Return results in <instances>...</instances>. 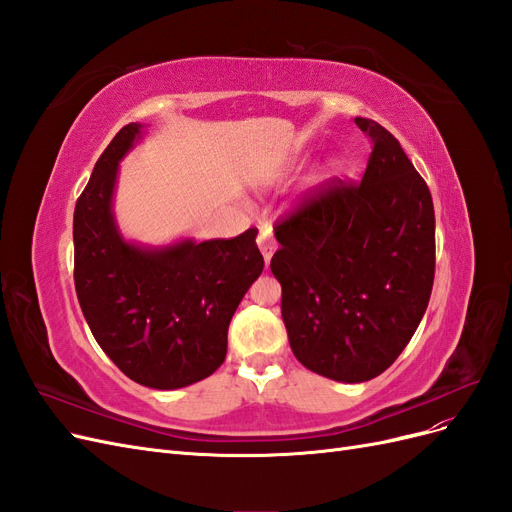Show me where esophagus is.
<instances>
[{
    "label": "esophagus",
    "instance_id": "34e87169",
    "mask_svg": "<svg viewBox=\"0 0 512 512\" xmlns=\"http://www.w3.org/2000/svg\"><path fill=\"white\" fill-rule=\"evenodd\" d=\"M271 230H273L271 224H262V226L258 228V237H256V243H258V247H260L262 256H265L267 265H269V260H271L273 252H275V239H273V232H271Z\"/></svg>",
    "mask_w": 512,
    "mask_h": 512
}]
</instances>
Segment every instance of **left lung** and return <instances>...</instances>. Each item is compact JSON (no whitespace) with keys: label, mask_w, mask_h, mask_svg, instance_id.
Returning <instances> with one entry per match:
<instances>
[{"label":"left lung","mask_w":512,"mask_h":512,"mask_svg":"<svg viewBox=\"0 0 512 512\" xmlns=\"http://www.w3.org/2000/svg\"><path fill=\"white\" fill-rule=\"evenodd\" d=\"M374 143L361 181H324L275 224L271 271L294 356L314 374L365 382L389 369L421 322L436 273V215L397 138Z\"/></svg>","instance_id":"obj_1"}]
</instances>
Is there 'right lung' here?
Segmentation results:
<instances>
[{
    "instance_id": "1",
    "label": "right lung",
    "mask_w": 512,
    "mask_h": 512,
    "mask_svg": "<svg viewBox=\"0 0 512 512\" xmlns=\"http://www.w3.org/2000/svg\"><path fill=\"white\" fill-rule=\"evenodd\" d=\"M128 123L104 149L74 207V286L100 348L130 380L181 389L226 359L228 324L265 260L258 230L166 247L123 241L113 218L119 160L141 138Z\"/></svg>"
}]
</instances>
